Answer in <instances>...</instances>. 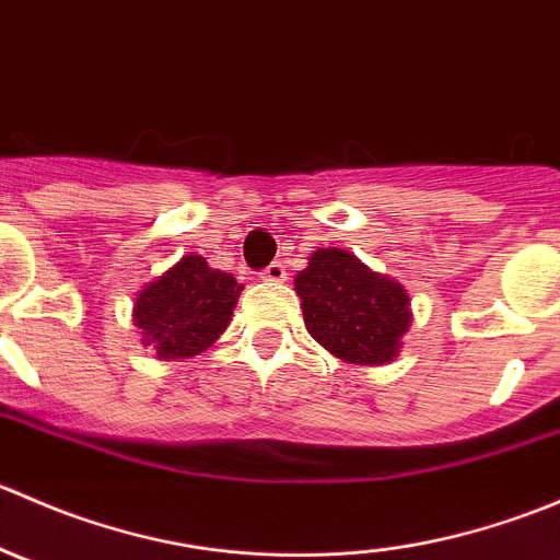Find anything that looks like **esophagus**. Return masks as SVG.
I'll use <instances>...</instances> for the list:
<instances>
[{"label":"esophagus","mask_w":560,"mask_h":560,"mask_svg":"<svg viewBox=\"0 0 560 560\" xmlns=\"http://www.w3.org/2000/svg\"><path fill=\"white\" fill-rule=\"evenodd\" d=\"M262 281H268V284H284V281H287V268L281 262L268 265V268L262 270Z\"/></svg>","instance_id":"1"}]
</instances>
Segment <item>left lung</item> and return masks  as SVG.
I'll return each mask as SVG.
<instances>
[{
  "label": "left lung",
  "mask_w": 560,
  "mask_h": 560,
  "mask_svg": "<svg viewBox=\"0 0 560 560\" xmlns=\"http://www.w3.org/2000/svg\"><path fill=\"white\" fill-rule=\"evenodd\" d=\"M306 330L319 347L352 365H387L411 327V298L347 248H316L295 276Z\"/></svg>",
  "instance_id": "obj_1"
}]
</instances>
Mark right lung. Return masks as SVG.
I'll list each match as a JSON object with an SVG mask.
<instances>
[{
    "mask_svg": "<svg viewBox=\"0 0 560 560\" xmlns=\"http://www.w3.org/2000/svg\"><path fill=\"white\" fill-rule=\"evenodd\" d=\"M241 290L244 284L233 273L211 268L200 254H184L135 298L132 322L140 327V341L165 363L197 358L228 330Z\"/></svg>",
    "mask_w": 560,
    "mask_h": 560,
    "instance_id": "obj_1",
    "label": "right lung"
}]
</instances>
